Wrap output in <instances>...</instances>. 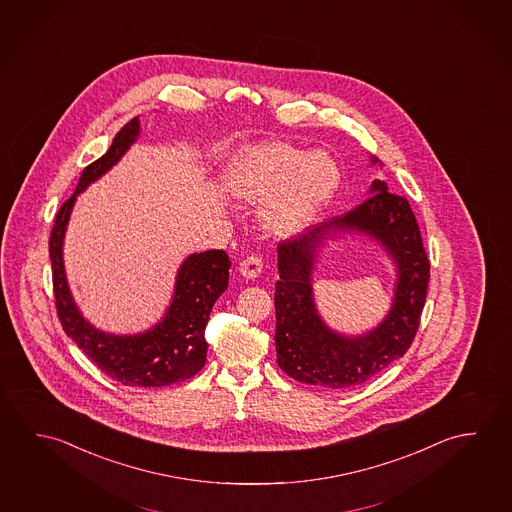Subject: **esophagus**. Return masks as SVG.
<instances>
[{
	"mask_svg": "<svg viewBox=\"0 0 512 512\" xmlns=\"http://www.w3.org/2000/svg\"><path fill=\"white\" fill-rule=\"evenodd\" d=\"M261 270H263V260H261V256H258V254H251V256H247L240 263V274H242L243 278H258Z\"/></svg>",
	"mask_w": 512,
	"mask_h": 512,
	"instance_id": "obj_1",
	"label": "esophagus"
}]
</instances>
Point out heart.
Segmentation results:
<instances>
[{
    "mask_svg": "<svg viewBox=\"0 0 512 512\" xmlns=\"http://www.w3.org/2000/svg\"><path fill=\"white\" fill-rule=\"evenodd\" d=\"M338 166L326 152H306L288 143H263L240 150L227 166L226 186L249 204L271 202L265 220L274 233L310 226L335 195Z\"/></svg>",
    "mask_w": 512,
    "mask_h": 512,
    "instance_id": "b5f03b06",
    "label": "heart"
}]
</instances>
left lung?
<instances>
[{
    "label": "left lung",
    "mask_w": 512,
    "mask_h": 512,
    "mask_svg": "<svg viewBox=\"0 0 512 512\" xmlns=\"http://www.w3.org/2000/svg\"><path fill=\"white\" fill-rule=\"evenodd\" d=\"M376 165L378 159L371 157ZM338 232H364L383 243L399 267L388 317L374 330L347 338L325 326L316 312L311 272L326 239ZM276 283L278 365L297 382L349 389L371 380L401 358L416 337L426 301L430 261L408 200L373 181L369 197L342 217H333L299 240L279 243Z\"/></svg>",
    "instance_id": "1"
}]
</instances>
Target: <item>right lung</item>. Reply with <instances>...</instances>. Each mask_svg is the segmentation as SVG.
I'll return each instance as SVG.
<instances>
[{
    "instance_id": "obj_1",
    "label": "right lung",
    "mask_w": 512,
    "mask_h": 512,
    "mask_svg": "<svg viewBox=\"0 0 512 512\" xmlns=\"http://www.w3.org/2000/svg\"><path fill=\"white\" fill-rule=\"evenodd\" d=\"M138 136L139 120L132 118L104 156L84 168L77 190L59 209L50 234L53 294L62 330L102 373L130 387H166L195 376L206 364L204 331L211 308L229 281L231 260L226 251L195 252L182 261L163 321L139 335H111L91 326L71 297L62 261L64 233L78 193L111 170Z\"/></svg>"
}]
</instances>
